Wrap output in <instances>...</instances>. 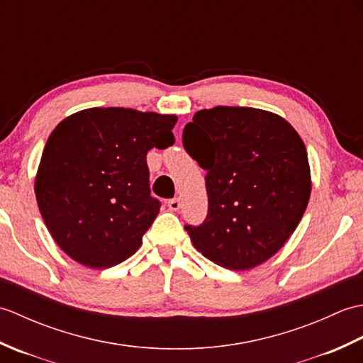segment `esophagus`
<instances>
[{"label":"esophagus","mask_w":363,"mask_h":363,"mask_svg":"<svg viewBox=\"0 0 363 363\" xmlns=\"http://www.w3.org/2000/svg\"><path fill=\"white\" fill-rule=\"evenodd\" d=\"M181 206H182L181 198H173V199H169V201H168V209L173 211V212L179 211Z\"/></svg>","instance_id":"obj_1"}]
</instances>
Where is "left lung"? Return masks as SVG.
<instances>
[{"label": "left lung", "mask_w": 363, "mask_h": 363, "mask_svg": "<svg viewBox=\"0 0 363 363\" xmlns=\"http://www.w3.org/2000/svg\"><path fill=\"white\" fill-rule=\"evenodd\" d=\"M182 145L207 172V217L203 225L186 226L195 248L234 272L273 257L311 198L303 138L273 112L217 106L194 115Z\"/></svg>", "instance_id": "obj_1"}]
</instances>
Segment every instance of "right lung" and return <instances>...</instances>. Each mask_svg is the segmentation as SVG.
Listing matches in <instances>:
<instances>
[{"mask_svg": "<svg viewBox=\"0 0 363 363\" xmlns=\"http://www.w3.org/2000/svg\"><path fill=\"white\" fill-rule=\"evenodd\" d=\"M176 121V115L91 107L54 128L34 190L45 225L67 256L109 268L140 248L160 211L146 154L174 143Z\"/></svg>", "mask_w": 363, "mask_h": 363, "instance_id": "add662e5", "label": "right lung"}]
</instances>
